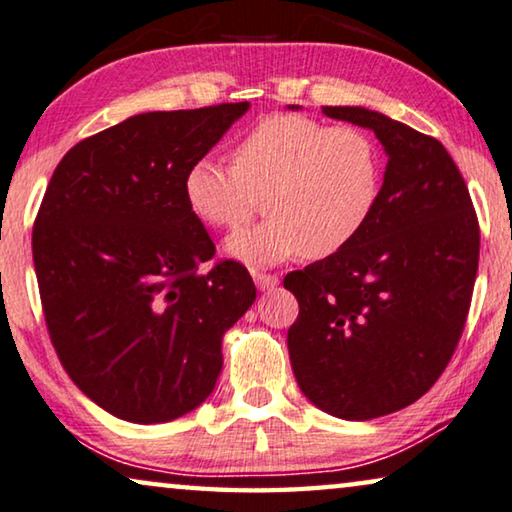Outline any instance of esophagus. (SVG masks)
<instances>
[{
    "instance_id": "34e87169",
    "label": "esophagus",
    "mask_w": 512,
    "mask_h": 512,
    "mask_svg": "<svg viewBox=\"0 0 512 512\" xmlns=\"http://www.w3.org/2000/svg\"><path fill=\"white\" fill-rule=\"evenodd\" d=\"M254 281H256V286L261 288V291H265V288H274L279 284V274L254 270Z\"/></svg>"
}]
</instances>
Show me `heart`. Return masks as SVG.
Returning a JSON list of instances; mask_svg holds the SVG:
<instances>
[{
    "instance_id": "b5f03b06",
    "label": "heart",
    "mask_w": 512,
    "mask_h": 512,
    "mask_svg": "<svg viewBox=\"0 0 512 512\" xmlns=\"http://www.w3.org/2000/svg\"><path fill=\"white\" fill-rule=\"evenodd\" d=\"M381 191V152L351 124L272 115L233 145V166L191 161L182 177L189 212L214 231H235L261 207L263 224L228 240L247 265H277L346 249L372 219Z\"/></svg>"
}]
</instances>
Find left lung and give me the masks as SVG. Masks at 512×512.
I'll use <instances>...</instances> for the list:
<instances>
[{
    "instance_id": "left-lung-1",
    "label": "left lung",
    "mask_w": 512,
    "mask_h": 512,
    "mask_svg": "<svg viewBox=\"0 0 512 512\" xmlns=\"http://www.w3.org/2000/svg\"><path fill=\"white\" fill-rule=\"evenodd\" d=\"M323 113L372 129L388 166L358 238L284 277L300 305L288 355L318 409L372 420L416 402L448 367L469 316L480 226L439 140L360 106Z\"/></svg>"
}]
</instances>
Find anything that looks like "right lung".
<instances>
[{"label": "right lung", "instance_id": "add662e5", "mask_svg": "<svg viewBox=\"0 0 512 512\" xmlns=\"http://www.w3.org/2000/svg\"><path fill=\"white\" fill-rule=\"evenodd\" d=\"M249 103L133 115L59 161L34 219L41 307L71 381L113 416L150 425L214 390L221 337L256 300L214 242L182 177Z\"/></svg>", "mask_w": 512, "mask_h": 512}]
</instances>
